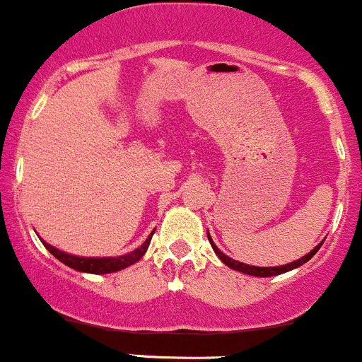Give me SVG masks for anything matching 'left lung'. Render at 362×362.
<instances>
[{
    "instance_id": "1",
    "label": "left lung",
    "mask_w": 362,
    "mask_h": 362,
    "mask_svg": "<svg viewBox=\"0 0 362 362\" xmlns=\"http://www.w3.org/2000/svg\"><path fill=\"white\" fill-rule=\"evenodd\" d=\"M209 241H210V245H212V247H214L215 255H217V257L222 259V263H226V265L229 267V269L243 272V274H246V275H255V277H274V275L286 274V272L298 269V267H301L306 262H310V259L316 255V251H318L320 247H322V245H323V241H322L318 246L315 247V250H311L310 253L304 255L303 258L296 259V262H292V263H287V265H282V267H251V265H246V263L238 262V259L229 258V257H227V255L222 253V251L214 245V241H212V238H210V234H209Z\"/></svg>"
}]
</instances>
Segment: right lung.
<instances>
[{"mask_svg":"<svg viewBox=\"0 0 362 362\" xmlns=\"http://www.w3.org/2000/svg\"><path fill=\"white\" fill-rule=\"evenodd\" d=\"M156 233V229H153ZM153 233H150V235L145 239V243L141 246H138L136 250H133L132 253L123 255V257H105V258H87V257H73V255L64 253V251H59L58 247L47 245L46 241H42V245L46 246V250L49 251L54 258H58L61 263L68 265L73 270H78V272H85V274H97V275H103V274H111V272H117V270H123L127 267L133 265L136 263L138 259L145 255L147 247L150 245V239H152Z\"/></svg>","mask_w":362,"mask_h":362,"instance_id":"1","label":"right lung"}]
</instances>
